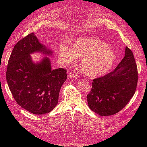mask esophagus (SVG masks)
Returning <instances> with one entry per match:
<instances>
[{"label": "esophagus", "mask_w": 147, "mask_h": 147, "mask_svg": "<svg viewBox=\"0 0 147 147\" xmlns=\"http://www.w3.org/2000/svg\"><path fill=\"white\" fill-rule=\"evenodd\" d=\"M69 77L70 78H78V75L76 73H72V72H70L69 75Z\"/></svg>", "instance_id": "34e87169"}]
</instances>
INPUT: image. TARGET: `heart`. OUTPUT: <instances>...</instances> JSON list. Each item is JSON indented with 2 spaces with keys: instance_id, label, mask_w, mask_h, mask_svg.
<instances>
[{
  "instance_id": "1",
  "label": "heart",
  "mask_w": 147,
  "mask_h": 147,
  "mask_svg": "<svg viewBox=\"0 0 147 147\" xmlns=\"http://www.w3.org/2000/svg\"><path fill=\"white\" fill-rule=\"evenodd\" d=\"M77 55L83 56L81 67L90 77H97L105 74L112 67L115 53L107 43L96 38H80L73 44V48L62 45L59 50L61 59L72 63Z\"/></svg>"
}]
</instances>
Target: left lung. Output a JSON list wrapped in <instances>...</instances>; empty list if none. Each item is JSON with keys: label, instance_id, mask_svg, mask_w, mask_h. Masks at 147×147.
I'll list each match as a JSON object with an SVG mask.
<instances>
[{"label": "left lung", "instance_id": "left-lung-1", "mask_svg": "<svg viewBox=\"0 0 147 147\" xmlns=\"http://www.w3.org/2000/svg\"><path fill=\"white\" fill-rule=\"evenodd\" d=\"M138 82V71L132 51L126 47L125 56L112 72L93 79L87 95L89 107L100 116L119 112L134 96Z\"/></svg>", "mask_w": 147, "mask_h": 147}]
</instances>
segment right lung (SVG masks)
Instances as JSON below:
<instances>
[{
    "mask_svg": "<svg viewBox=\"0 0 147 147\" xmlns=\"http://www.w3.org/2000/svg\"><path fill=\"white\" fill-rule=\"evenodd\" d=\"M51 51L40 43L34 33L22 38L13 49L7 65L6 79L17 104L35 115L50 112L57 104L61 86L67 79V70H52L48 57L34 64L30 53Z\"/></svg>",
    "mask_w": 147,
    "mask_h": 147,
    "instance_id": "right-lung-1",
    "label": "right lung"
}]
</instances>
